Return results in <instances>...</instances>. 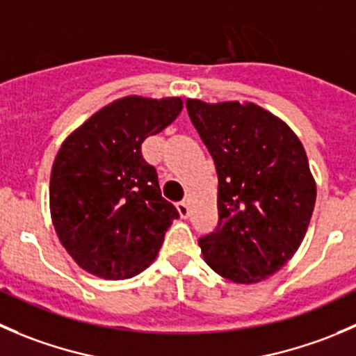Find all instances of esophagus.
<instances>
[{
    "mask_svg": "<svg viewBox=\"0 0 356 356\" xmlns=\"http://www.w3.org/2000/svg\"><path fill=\"white\" fill-rule=\"evenodd\" d=\"M178 213H179V216H181V218H188L190 216V206H188V202H186V200H181V202L178 204Z\"/></svg>",
    "mask_w": 356,
    "mask_h": 356,
    "instance_id": "esophagus-1",
    "label": "esophagus"
}]
</instances>
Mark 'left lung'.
Segmentation results:
<instances>
[{"label": "left lung", "mask_w": 356, "mask_h": 356, "mask_svg": "<svg viewBox=\"0 0 356 356\" xmlns=\"http://www.w3.org/2000/svg\"><path fill=\"white\" fill-rule=\"evenodd\" d=\"M218 173V228L199 238L207 265L237 284L279 272L305 238L316 199L305 147L251 102L186 100Z\"/></svg>", "instance_id": "8db88e82"}]
</instances>
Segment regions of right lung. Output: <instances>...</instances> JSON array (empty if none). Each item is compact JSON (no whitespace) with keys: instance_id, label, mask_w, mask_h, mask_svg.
Listing matches in <instances>:
<instances>
[{"instance_id":"right-lung-1","label":"right lung","mask_w":356,"mask_h":356,"mask_svg":"<svg viewBox=\"0 0 356 356\" xmlns=\"http://www.w3.org/2000/svg\"><path fill=\"white\" fill-rule=\"evenodd\" d=\"M181 108L179 97L129 95L63 140L50 177L51 221L70 258L91 275L124 280L149 268L179 216L161 195L142 143Z\"/></svg>"}]
</instances>
